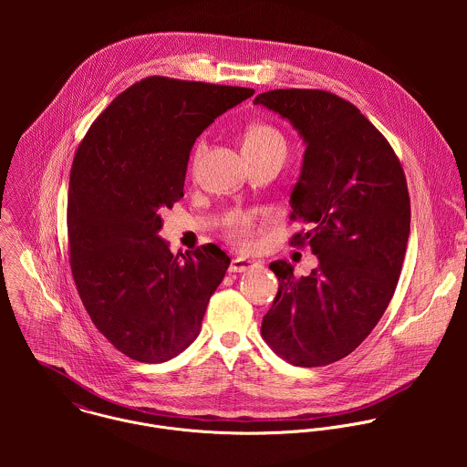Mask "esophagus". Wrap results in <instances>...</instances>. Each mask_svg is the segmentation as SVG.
Returning a JSON list of instances; mask_svg holds the SVG:
<instances>
[{"label":"esophagus","instance_id":"34e87169","mask_svg":"<svg viewBox=\"0 0 467 467\" xmlns=\"http://www.w3.org/2000/svg\"><path fill=\"white\" fill-rule=\"evenodd\" d=\"M250 267H254L252 261L243 259V257H237V259H232L228 271H230V273H244V271H248Z\"/></svg>","mask_w":467,"mask_h":467}]
</instances>
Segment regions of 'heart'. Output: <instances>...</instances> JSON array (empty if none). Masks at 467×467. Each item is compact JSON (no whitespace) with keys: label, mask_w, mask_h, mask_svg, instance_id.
<instances>
[{"label":"heart","mask_w":467,"mask_h":467,"mask_svg":"<svg viewBox=\"0 0 467 467\" xmlns=\"http://www.w3.org/2000/svg\"><path fill=\"white\" fill-rule=\"evenodd\" d=\"M206 140L200 138L192 150V161L198 163L204 152ZM244 150H282L285 152V140L282 133L269 126V124H257L254 126L244 136ZM254 232H255V217L248 212H235L226 219V235L232 243H235L241 248H248L254 243Z\"/></svg>","instance_id":"1"}]
</instances>
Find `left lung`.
Returning <instances> with one entry per match:
<instances>
[{
  "label": "left lung",
  "instance_id": "obj_1",
  "mask_svg": "<svg viewBox=\"0 0 467 467\" xmlns=\"http://www.w3.org/2000/svg\"><path fill=\"white\" fill-rule=\"evenodd\" d=\"M254 104L287 119L307 145L289 215L307 230L289 243L320 261L307 276L269 265L278 293L261 334L287 363L324 367L372 333L394 296L410 235L406 176L389 140L331 91L271 89Z\"/></svg>",
  "mask_w": 467,
  "mask_h": 467
}]
</instances>
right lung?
<instances>
[{
	"label": "right lung",
	"instance_id": "obj_1",
	"mask_svg": "<svg viewBox=\"0 0 467 467\" xmlns=\"http://www.w3.org/2000/svg\"><path fill=\"white\" fill-rule=\"evenodd\" d=\"M254 93L145 77L77 147L67 189L71 275L95 327L131 359L169 361L200 334L230 257L215 244L172 255L158 237L160 212L183 198L196 138Z\"/></svg>",
	"mask_w": 467,
	"mask_h": 467
}]
</instances>
